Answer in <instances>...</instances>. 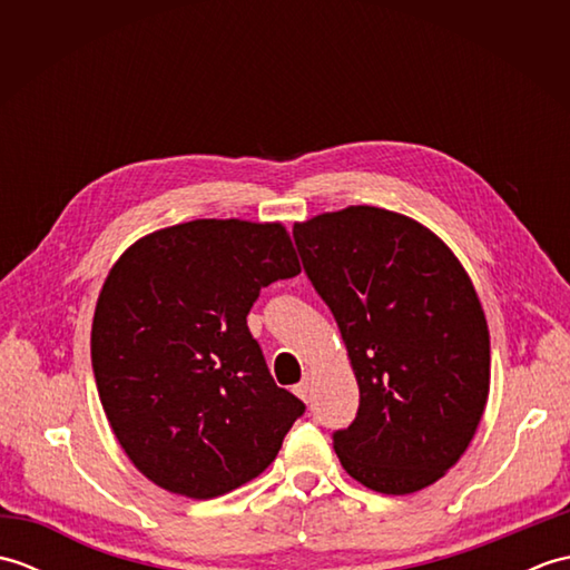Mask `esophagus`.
<instances>
[{"mask_svg":"<svg viewBox=\"0 0 570 570\" xmlns=\"http://www.w3.org/2000/svg\"><path fill=\"white\" fill-rule=\"evenodd\" d=\"M294 392H296V396L304 399V402H308V399H311V380L306 377L304 382H298V384L294 386Z\"/></svg>","mask_w":570,"mask_h":570,"instance_id":"esophagus-1","label":"esophagus"}]
</instances>
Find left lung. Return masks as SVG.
Returning a JSON list of instances; mask_svg holds the SVG:
<instances>
[{"label":"left lung","mask_w":570,"mask_h":570,"mask_svg":"<svg viewBox=\"0 0 570 570\" xmlns=\"http://www.w3.org/2000/svg\"><path fill=\"white\" fill-rule=\"evenodd\" d=\"M353 362L360 406L333 433L343 468L382 494L433 485L475 435L490 333L463 266L431 229L370 205L294 227Z\"/></svg>","instance_id":"1"}]
</instances>
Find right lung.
I'll return each instance as SVG.
<instances>
[{"instance_id":"obj_1","label":"right lung","mask_w":570,"mask_h":570,"mask_svg":"<svg viewBox=\"0 0 570 570\" xmlns=\"http://www.w3.org/2000/svg\"><path fill=\"white\" fill-rule=\"evenodd\" d=\"M298 272L282 225L245 220L159 229L112 266L92 372L119 445L159 488L210 500L245 485L304 416L247 328L262 288Z\"/></svg>"}]
</instances>
